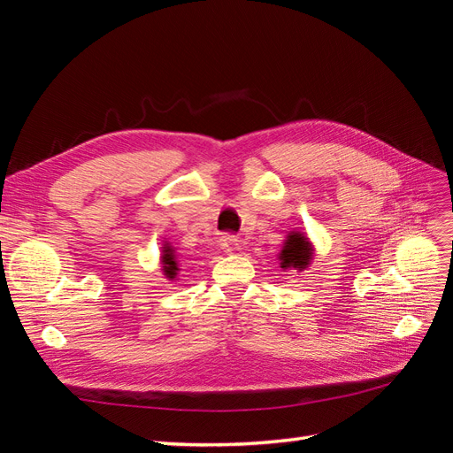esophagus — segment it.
Listing matches in <instances>:
<instances>
[{
  "mask_svg": "<svg viewBox=\"0 0 453 453\" xmlns=\"http://www.w3.org/2000/svg\"><path fill=\"white\" fill-rule=\"evenodd\" d=\"M221 248H223L226 253H232V251L240 250V240H238V236H234V234H225V236L221 238Z\"/></svg>",
  "mask_w": 453,
  "mask_h": 453,
  "instance_id": "1",
  "label": "esophagus"
}]
</instances>
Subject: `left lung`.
<instances>
[{"label":"left lung","mask_w":453,"mask_h":453,"mask_svg":"<svg viewBox=\"0 0 453 453\" xmlns=\"http://www.w3.org/2000/svg\"><path fill=\"white\" fill-rule=\"evenodd\" d=\"M281 268H293V270H304L311 260V245L308 238H304L298 232H291L285 240L283 250L280 253Z\"/></svg>","instance_id":"1"}]
</instances>
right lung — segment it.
Returning <instances> with one entry per match:
<instances>
[{
    "instance_id": "right-lung-1",
    "label": "right lung",
    "mask_w": 453,
    "mask_h": 453,
    "mask_svg": "<svg viewBox=\"0 0 453 453\" xmlns=\"http://www.w3.org/2000/svg\"><path fill=\"white\" fill-rule=\"evenodd\" d=\"M162 263H164V272H166V276H168L170 280H173V278H175V273H177V270H180V268H177L175 257H173V253H172V250H170V248L164 250Z\"/></svg>"
}]
</instances>
